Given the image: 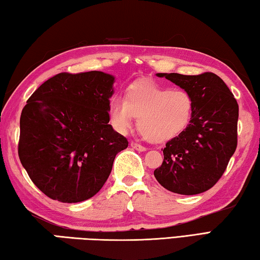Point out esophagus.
I'll use <instances>...</instances> for the list:
<instances>
[{"mask_svg":"<svg viewBox=\"0 0 260 260\" xmlns=\"http://www.w3.org/2000/svg\"><path fill=\"white\" fill-rule=\"evenodd\" d=\"M131 145V147L134 149H136V150H138V151H146L147 150V148L146 147H144V146H141L140 144H137V143H134V141H132V143L130 144Z\"/></svg>","mask_w":260,"mask_h":260,"instance_id":"obj_1","label":"esophagus"}]
</instances>
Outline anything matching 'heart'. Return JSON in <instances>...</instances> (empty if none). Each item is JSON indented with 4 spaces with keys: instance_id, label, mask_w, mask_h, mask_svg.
Instances as JSON below:
<instances>
[{
    "instance_id": "obj_1",
    "label": "heart",
    "mask_w": 260,
    "mask_h": 260,
    "mask_svg": "<svg viewBox=\"0 0 260 260\" xmlns=\"http://www.w3.org/2000/svg\"><path fill=\"white\" fill-rule=\"evenodd\" d=\"M194 102L189 91L171 89L156 84L132 85L125 100L113 97L110 119L114 128L124 134L138 117V129L154 144H164L179 137L192 120Z\"/></svg>"
}]
</instances>
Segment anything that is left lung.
Listing matches in <instances>:
<instances>
[{
  "label": "left lung",
  "instance_id": "obj_1",
  "mask_svg": "<svg viewBox=\"0 0 260 260\" xmlns=\"http://www.w3.org/2000/svg\"><path fill=\"white\" fill-rule=\"evenodd\" d=\"M189 91L194 102L190 124L163 149L164 160L154 171L160 185L179 194L210 189L223 175L237 148L239 106L218 76L156 73Z\"/></svg>",
  "mask_w": 260,
  "mask_h": 260
}]
</instances>
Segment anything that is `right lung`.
<instances>
[{"mask_svg": "<svg viewBox=\"0 0 260 260\" xmlns=\"http://www.w3.org/2000/svg\"><path fill=\"white\" fill-rule=\"evenodd\" d=\"M114 76L58 73L27 101L20 117L19 157L47 197L79 203L106 182L125 137L109 124Z\"/></svg>", "mask_w": 260, "mask_h": 260, "instance_id": "add662e5", "label": "right lung"}]
</instances>
